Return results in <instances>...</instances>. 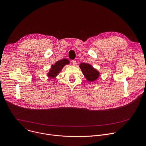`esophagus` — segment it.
<instances>
[{
    "label": "esophagus",
    "instance_id": "1",
    "mask_svg": "<svg viewBox=\"0 0 146 146\" xmlns=\"http://www.w3.org/2000/svg\"><path fill=\"white\" fill-rule=\"evenodd\" d=\"M72 63L73 65H76L77 62H76V60H73V61H72Z\"/></svg>",
    "mask_w": 146,
    "mask_h": 146
}]
</instances>
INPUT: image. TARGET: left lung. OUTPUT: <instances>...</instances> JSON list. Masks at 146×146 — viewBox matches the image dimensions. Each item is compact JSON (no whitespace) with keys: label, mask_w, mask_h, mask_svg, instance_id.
I'll return each mask as SVG.
<instances>
[{"label":"left lung","mask_w":146,"mask_h":146,"mask_svg":"<svg viewBox=\"0 0 146 146\" xmlns=\"http://www.w3.org/2000/svg\"><path fill=\"white\" fill-rule=\"evenodd\" d=\"M80 68L88 81H94L98 78L100 76L99 72L89 64L81 63L80 64Z\"/></svg>","instance_id":"8db88e82"}]
</instances>
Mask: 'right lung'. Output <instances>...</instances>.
<instances>
[{
  "instance_id": "1",
  "label": "right lung",
  "mask_w": 146,
  "mask_h": 146,
  "mask_svg": "<svg viewBox=\"0 0 146 146\" xmlns=\"http://www.w3.org/2000/svg\"><path fill=\"white\" fill-rule=\"evenodd\" d=\"M69 64V61L65 58L58 61L55 63L54 65L52 66V68L49 72L47 73V76L52 78H55L58 74V73L61 72V70L64 67V66Z\"/></svg>"
}]
</instances>
